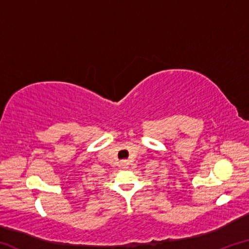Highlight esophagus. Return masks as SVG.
<instances>
[{"label": "esophagus", "instance_id": "34e87169", "mask_svg": "<svg viewBox=\"0 0 249 249\" xmlns=\"http://www.w3.org/2000/svg\"><path fill=\"white\" fill-rule=\"evenodd\" d=\"M127 166H128V162L127 161L122 162V167H123V168H127Z\"/></svg>", "mask_w": 249, "mask_h": 249}]
</instances>
